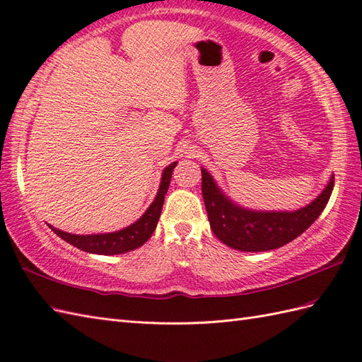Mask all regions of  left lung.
<instances>
[{
    "instance_id": "obj_1",
    "label": "left lung",
    "mask_w": 362,
    "mask_h": 362,
    "mask_svg": "<svg viewBox=\"0 0 362 362\" xmlns=\"http://www.w3.org/2000/svg\"><path fill=\"white\" fill-rule=\"evenodd\" d=\"M334 175L313 202L293 211H259L238 205L202 168V196L216 238L239 251H270L287 245L312 225L329 202Z\"/></svg>"
}]
</instances>
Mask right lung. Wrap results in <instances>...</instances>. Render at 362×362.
Segmentation results:
<instances>
[{
    "label": "right lung",
    "instance_id": "right-lung-1",
    "mask_svg": "<svg viewBox=\"0 0 362 362\" xmlns=\"http://www.w3.org/2000/svg\"><path fill=\"white\" fill-rule=\"evenodd\" d=\"M177 162H173L170 166H166L162 173L160 187L156 194L153 204L149 205L143 216L139 221L126 226L123 230L114 231V233H100V234H71L55 228V226L49 225L57 236H60L71 245L77 247L78 250L86 251L92 255H103V256H114V255H123L128 251L136 250L141 247L151 236L157 226L158 219H160V213L163 208L165 194L168 188H170L171 175Z\"/></svg>",
    "mask_w": 362,
    "mask_h": 362
}]
</instances>
